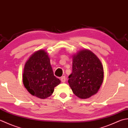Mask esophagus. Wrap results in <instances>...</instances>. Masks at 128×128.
Segmentation results:
<instances>
[{
    "label": "esophagus",
    "mask_w": 128,
    "mask_h": 128,
    "mask_svg": "<svg viewBox=\"0 0 128 128\" xmlns=\"http://www.w3.org/2000/svg\"><path fill=\"white\" fill-rule=\"evenodd\" d=\"M66 77L65 76H62V77H61V81H62V83H64L65 82H66Z\"/></svg>",
    "instance_id": "1"
}]
</instances>
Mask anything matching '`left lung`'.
<instances>
[{
    "instance_id": "8db88e82",
    "label": "left lung",
    "mask_w": 128,
    "mask_h": 128,
    "mask_svg": "<svg viewBox=\"0 0 128 128\" xmlns=\"http://www.w3.org/2000/svg\"><path fill=\"white\" fill-rule=\"evenodd\" d=\"M68 83L74 94L86 99L97 93L104 79L103 67L92 51L85 49L73 56L72 72Z\"/></svg>"
}]
</instances>
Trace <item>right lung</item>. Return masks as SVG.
<instances>
[{"instance_id": "obj_1", "label": "right lung", "mask_w": 128, "mask_h": 128, "mask_svg": "<svg viewBox=\"0 0 128 128\" xmlns=\"http://www.w3.org/2000/svg\"><path fill=\"white\" fill-rule=\"evenodd\" d=\"M22 82L31 94L41 99L51 96L61 81L54 74L48 53L40 50L31 55L25 63Z\"/></svg>"}]
</instances>
